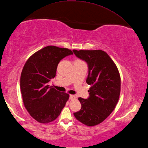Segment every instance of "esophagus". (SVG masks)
<instances>
[{
  "label": "esophagus",
  "mask_w": 148,
  "mask_h": 148,
  "mask_svg": "<svg viewBox=\"0 0 148 148\" xmlns=\"http://www.w3.org/2000/svg\"><path fill=\"white\" fill-rule=\"evenodd\" d=\"M76 99V97H75V95H70V100H73V99Z\"/></svg>",
  "instance_id": "obj_1"
}]
</instances>
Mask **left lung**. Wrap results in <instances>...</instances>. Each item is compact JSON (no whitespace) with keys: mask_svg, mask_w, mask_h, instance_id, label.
I'll return each instance as SVG.
<instances>
[{"mask_svg":"<svg viewBox=\"0 0 148 148\" xmlns=\"http://www.w3.org/2000/svg\"><path fill=\"white\" fill-rule=\"evenodd\" d=\"M73 51L87 63L86 82L92 85L88 91V99L78 98L82 108L73 114L86 125H98L112 113L118 102L121 92L119 72L112 60L102 50L73 49Z\"/></svg>","mask_w":148,"mask_h":148,"instance_id":"obj_1","label":"left lung"}]
</instances>
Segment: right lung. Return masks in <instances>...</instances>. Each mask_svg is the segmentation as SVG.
Here are the masks:
<instances>
[{"label": "right lung", "mask_w": 148, "mask_h": 148, "mask_svg": "<svg viewBox=\"0 0 148 148\" xmlns=\"http://www.w3.org/2000/svg\"><path fill=\"white\" fill-rule=\"evenodd\" d=\"M73 55L70 49L48 46L27 60L21 75V90L24 105L36 121L49 123L60 116L69 99L66 93L49 86L58 64L64 57Z\"/></svg>", "instance_id": "add662e5"}]
</instances>
